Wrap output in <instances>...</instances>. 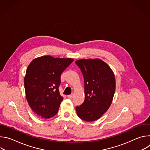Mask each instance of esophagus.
Listing matches in <instances>:
<instances>
[{"label":"esophagus","mask_w":150,"mask_h":150,"mask_svg":"<svg viewBox=\"0 0 150 150\" xmlns=\"http://www.w3.org/2000/svg\"><path fill=\"white\" fill-rule=\"evenodd\" d=\"M67 97H68V98H72L73 97V94H70V95H68Z\"/></svg>","instance_id":"esophagus-1"}]
</instances>
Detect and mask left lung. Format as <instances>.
Masks as SVG:
<instances>
[{
	"instance_id": "left-lung-1",
	"label": "left lung",
	"mask_w": 150,
	"mask_h": 150,
	"mask_svg": "<svg viewBox=\"0 0 150 150\" xmlns=\"http://www.w3.org/2000/svg\"><path fill=\"white\" fill-rule=\"evenodd\" d=\"M75 63L83 76L85 91L84 102L76 107L77 115L85 121L97 120L112 103L116 90L115 74L100 59H79Z\"/></svg>"
}]
</instances>
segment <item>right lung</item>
Returning <instances> with one entry per match:
<instances>
[{
  "mask_svg": "<svg viewBox=\"0 0 150 150\" xmlns=\"http://www.w3.org/2000/svg\"><path fill=\"white\" fill-rule=\"evenodd\" d=\"M73 61L49 55L36 57L29 64L24 77L25 96L40 117L49 119L57 113L63 99L59 90L61 74Z\"/></svg>",
  "mask_w": 150,
  "mask_h": 150,
  "instance_id": "1",
  "label": "right lung"
}]
</instances>
